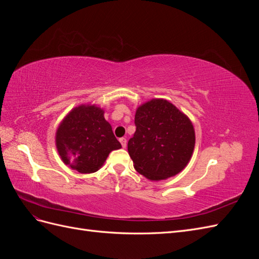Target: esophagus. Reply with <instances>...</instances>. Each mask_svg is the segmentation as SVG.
<instances>
[{
  "mask_svg": "<svg viewBox=\"0 0 259 259\" xmlns=\"http://www.w3.org/2000/svg\"><path fill=\"white\" fill-rule=\"evenodd\" d=\"M120 143H121V145H122L123 148H126V145H127L126 138H120Z\"/></svg>",
  "mask_w": 259,
  "mask_h": 259,
  "instance_id": "1",
  "label": "esophagus"
}]
</instances>
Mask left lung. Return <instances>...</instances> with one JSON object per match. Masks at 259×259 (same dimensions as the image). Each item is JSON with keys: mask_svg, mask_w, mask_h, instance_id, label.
Segmentation results:
<instances>
[{"mask_svg": "<svg viewBox=\"0 0 259 259\" xmlns=\"http://www.w3.org/2000/svg\"><path fill=\"white\" fill-rule=\"evenodd\" d=\"M136 132L127 144L134 167L152 182L180 173L189 163L195 145L193 124L166 99L153 98L135 114Z\"/></svg>", "mask_w": 259, "mask_h": 259, "instance_id": "8db88e82", "label": "left lung"}]
</instances>
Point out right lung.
Here are the masks:
<instances>
[{"label":"right lung","instance_id":"right-lung-1","mask_svg":"<svg viewBox=\"0 0 259 259\" xmlns=\"http://www.w3.org/2000/svg\"><path fill=\"white\" fill-rule=\"evenodd\" d=\"M104 114V109L96 105H80L64 117L56 131L55 142L61 161L81 174L95 173L109 153L122 148Z\"/></svg>","mask_w":259,"mask_h":259}]
</instances>
